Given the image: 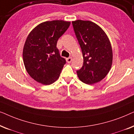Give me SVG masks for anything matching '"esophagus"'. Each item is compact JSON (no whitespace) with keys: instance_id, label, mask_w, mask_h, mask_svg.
Listing matches in <instances>:
<instances>
[{"instance_id":"1","label":"esophagus","mask_w":134,"mask_h":134,"mask_svg":"<svg viewBox=\"0 0 134 134\" xmlns=\"http://www.w3.org/2000/svg\"><path fill=\"white\" fill-rule=\"evenodd\" d=\"M66 62H67L68 63H71V62H72V58H71V57L67 58H66Z\"/></svg>"}]
</instances>
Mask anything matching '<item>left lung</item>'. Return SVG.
<instances>
[{"label":"left lung","mask_w":134,"mask_h":134,"mask_svg":"<svg viewBox=\"0 0 134 134\" xmlns=\"http://www.w3.org/2000/svg\"><path fill=\"white\" fill-rule=\"evenodd\" d=\"M72 24L83 58V66L77 71V76L85 83H97L111 68L113 54L110 42L104 31L93 22L77 20Z\"/></svg>","instance_id":"1"}]
</instances>
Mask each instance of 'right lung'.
I'll use <instances>...</instances> for the list:
<instances>
[{
  "mask_svg": "<svg viewBox=\"0 0 134 134\" xmlns=\"http://www.w3.org/2000/svg\"><path fill=\"white\" fill-rule=\"evenodd\" d=\"M62 20L40 24L27 36L23 48V61L32 78L50 85L59 77L66 60L60 56L57 41L70 25Z\"/></svg>",
  "mask_w": 134,
  "mask_h": 134,
  "instance_id": "add662e5",
  "label": "right lung"
}]
</instances>
